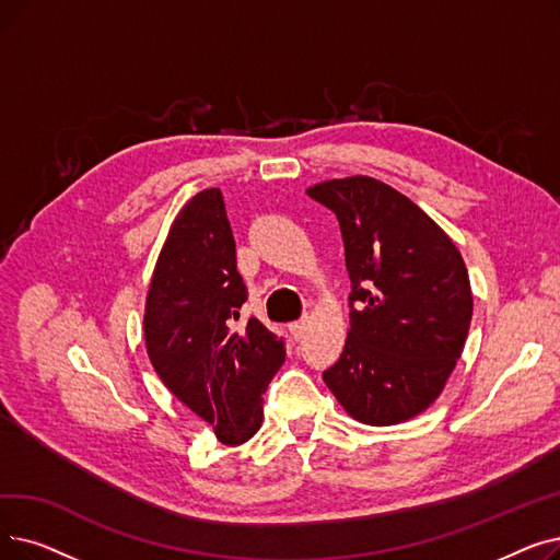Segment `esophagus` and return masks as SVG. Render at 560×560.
Here are the masks:
<instances>
[{
	"label": "esophagus",
	"mask_w": 560,
	"mask_h": 560,
	"mask_svg": "<svg viewBox=\"0 0 560 560\" xmlns=\"http://www.w3.org/2000/svg\"><path fill=\"white\" fill-rule=\"evenodd\" d=\"M288 329H290V334H293L295 340H300L304 336V331H306V323L304 320H295V323L288 325Z\"/></svg>",
	"instance_id": "obj_1"
}]
</instances>
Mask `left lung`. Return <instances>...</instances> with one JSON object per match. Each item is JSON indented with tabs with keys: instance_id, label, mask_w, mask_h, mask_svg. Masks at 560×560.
Instances as JSON below:
<instances>
[{
	"instance_id": "left-lung-1",
	"label": "left lung",
	"mask_w": 560,
	"mask_h": 560,
	"mask_svg": "<svg viewBox=\"0 0 560 560\" xmlns=\"http://www.w3.org/2000/svg\"><path fill=\"white\" fill-rule=\"evenodd\" d=\"M340 226L352 283L350 331L323 373L348 415L394 425L442 394L471 325V285L453 240L394 187L369 176L306 189Z\"/></svg>"
}]
</instances>
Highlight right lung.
<instances>
[{
	"label": "right lung",
	"instance_id": "1",
	"mask_svg": "<svg viewBox=\"0 0 560 560\" xmlns=\"http://www.w3.org/2000/svg\"><path fill=\"white\" fill-rule=\"evenodd\" d=\"M247 285L222 191L191 197L168 231L143 315L155 373L180 402L237 446L262 421V394L285 359V340L240 318Z\"/></svg>",
	"mask_w": 560,
	"mask_h": 560
}]
</instances>
